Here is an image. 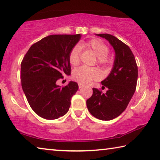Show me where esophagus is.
Masks as SVG:
<instances>
[{
    "label": "esophagus",
    "instance_id": "esophagus-1",
    "mask_svg": "<svg viewBox=\"0 0 160 160\" xmlns=\"http://www.w3.org/2000/svg\"><path fill=\"white\" fill-rule=\"evenodd\" d=\"M83 87V85L81 84V83H78V88H82Z\"/></svg>",
    "mask_w": 160,
    "mask_h": 160
}]
</instances>
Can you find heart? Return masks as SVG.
Here are the masks:
<instances>
[{
  "label": "heart",
  "mask_w": 160,
  "mask_h": 160,
  "mask_svg": "<svg viewBox=\"0 0 160 160\" xmlns=\"http://www.w3.org/2000/svg\"><path fill=\"white\" fill-rule=\"evenodd\" d=\"M81 47L92 51L96 55V62L103 66H108L112 62V60L108 55V48L106 44L97 38L92 39L81 44ZM81 48L76 45L72 49L69 61L71 65L77 66L80 62ZM101 73L98 69L96 67H80L74 69L72 72V78L76 82L81 84H87L92 80L97 79L100 77Z\"/></svg>",
  "instance_id": "heart-1"
}]
</instances>
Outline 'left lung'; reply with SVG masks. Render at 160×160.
Instances as JSON below:
<instances>
[{
  "mask_svg": "<svg viewBox=\"0 0 160 160\" xmlns=\"http://www.w3.org/2000/svg\"><path fill=\"white\" fill-rule=\"evenodd\" d=\"M105 38L115 50L113 67L101 83L107 88L106 93L93 88V94L86 101L88 111L96 118L111 120L126 109L134 94L138 81V66L134 54L127 44L109 34H96Z\"/></svg>",
  "mask_w": 160,
  "mask_h": 160,
  "instance_id": "8db88e82",
  "label": "left lung"
}]
</instances>
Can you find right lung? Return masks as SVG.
I'll list each match as a JSON object with an SVG mask.
<instances>
[{
    "label": "right lung",
    "instance_id": "right-lung-1",
    "mask_svg": "<svg viewBox=\"0 0 160 160\" xmlns=\"http://www.w3.org/2000/svg\"><path fill=\"white\" fill-rule=\"evenodd\" d=\"M81 37L80 34L45 37L30 47L21 62L23 92L31 108L41 118L57 119L69 111L78 83L69 82L62 88L57 81L71 74L69 53Z\"/></svg>",
    "mask_w": 160,
    "mask_h": 160
}]
</instances>
